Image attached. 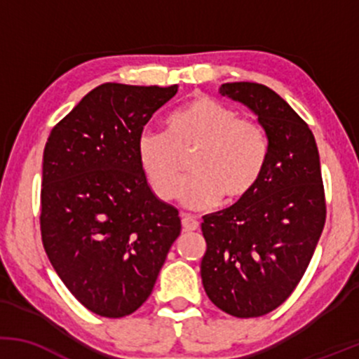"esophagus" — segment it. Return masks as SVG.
<instances>
[{
  "label": "esophagus",
  "mask_w": 359,
  "mask_h": 359,
  "mask_svg": "<svg viewBox=\"0 0 359 359\" xmlns=\"http://www.w3.org/2000/svg\"><path fill=\"white\" fill-rule=\"evenodd\" d=\"M182 228H184V231H196V229H199V221H197V217L189 216V214H184Z\"/></svg>",
  "instance_id": "esophagus-1"
}]
</instances>
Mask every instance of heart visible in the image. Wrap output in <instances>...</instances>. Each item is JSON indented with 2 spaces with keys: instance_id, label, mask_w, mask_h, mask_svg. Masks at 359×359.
Wrapping results in <instances>:
<instances>
[{
  "instance_id": "1",
  "label": "heart",
  "mask_w": 359,
  "mask_h": 359,
  "mask_svg": "<svg viewBox=\"0 0 359 359\" xmlns=\"http://www.w3.org/2000/svg\"><path fill=\"white\" fill-rule=\"evenodd\" d=\"M269 138L258 123L212 97H196L168 114L165 135L138 137L142 174L160 201L177 196L184 158L194 155L192 177L179 197L191 209H209L222 201L240 204L258 187L269 163Z\"/></svg>"
}]
</instances>
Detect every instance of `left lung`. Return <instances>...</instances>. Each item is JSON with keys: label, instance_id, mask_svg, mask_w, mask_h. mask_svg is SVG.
Segmentation results:
<instances>
[{"label": "left lung", "instance_id": "1", "mask_svg": "<svg viewBox=\"0 0 359 359\" xmlns=\"http://www.w3.org/2000/svg\"><path fill=\"white\" fill-rule=\"evenodd\" d=\"M219 93L257 114L270 154L250 197L203 217L208 250L201 277L208 297L226 314L259 317L295 290L324 229L319 151L307 123L275 90L226 82Z\"/></svg>", "mask_w": 359, "mask_h": 359}]
</instances>
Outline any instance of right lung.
<instances>
[{
	"mask_svg": "<svg viewBox=\"0 0 359 359\" xmlns=\"http://www.w3.org/2000/svg\"><path fill=\"white\" fill-rule=\"evenodd\" d=\"M177 89L106 82L45 143V253L74 297L97 316L133 314L180 234L179 211L151 192L137 158L143 126Z\"/></svg>",
	"mask_w": 359,
	"mask_h": 359,
	"instance_id": "obj_1",
	"label": "right lung"
}]
</instances>
